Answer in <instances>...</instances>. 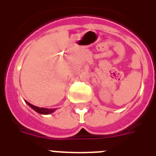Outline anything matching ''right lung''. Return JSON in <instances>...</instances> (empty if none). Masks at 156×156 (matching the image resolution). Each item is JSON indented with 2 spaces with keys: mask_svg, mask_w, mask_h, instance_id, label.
<instances>
[{
  "mask_svg": "<svg viewBox=\"0 0 156 156\" xmlns=\"http://www.w3.org/2000/svg\"><path fill=\"white\" fill-rule=\"evenodd\" d=\"M26 104L30 107L31 108H33V110L36 111L37 112L40 113V114H42V115H48V114H51V113L54 112L56 111V108H39V107L34 106L33 104H31L30 103L25 101Z\"/></svg>",
  "mask_w": 156,
  "mask_h": 156,
  "instance_id": "1",
  "label": "right lung"
}]
</instances>
